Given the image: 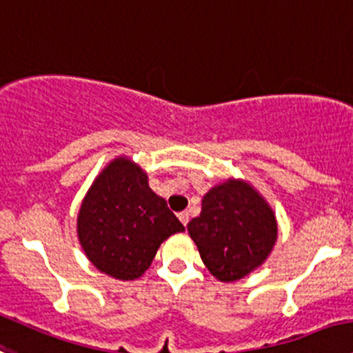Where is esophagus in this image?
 <instances>
[{
  "label": "esophagus",
  "instance_id": "34e87169",
  "mask_svg": "<svg viewBox=\"0 0 353 353\" xmlns=\"http://www.w3.org/2000/svg\"><path fill=\"white\" fill-rule=\"evenodd\" d=\"M177 217H179V221L183 222V225H186L188 222H190V212H181Z\"/></svg>",
  "mask_w": 353,
  "mask_h": 353
}]
</instances>
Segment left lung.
<instances>
[{
  "mask_svg": "<svg viewBox=\"0 0 353 353\" xmlns=\"http://www.w3.org/2000/svg\"><path fill=\"white\" fill-rule=\"evenodd\" d=\"M188 232L212 276L229 283L262 265L278 238V222L248 183L228 179L205 194Z\"/></svg>",
  "mask_w": 353,
  "mask_h": 353,
  "instance_id": "left-lung-1",
  "label": "left lung"
}]
</instances>
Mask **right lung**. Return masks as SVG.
I'll use <instances>...</instances> for the list:
<instances>
[{
    "label": "right lung",
    "mask_w": 353,
    "mask_h": 353,
    "mask_svg": "<svg viewBox=\"0 0 353 353\" xmlns=\"http://www.w3.org/2000/svg\"><path fill=\"white\" fill-rule=\"evenodd\" d=\"M184 231L167 201L148 186L145 170L119 157L91 184L77 215V236L98 271L132 281L152 265L159 246Z\"/></svg>",
    "instance_id": "add662e5"
}]
</instances>
